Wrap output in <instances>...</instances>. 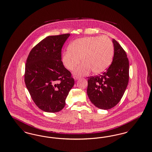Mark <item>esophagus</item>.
<instances>
[{"mask_svg": "<svg viewBox=\"0 0 152 152\" xmlns=\"http://www.w3.org/2000/svg\"><path fill=\"white\" fill-rule=\"evenodd\" d=\"M79 78V76H75V77H74V79H75V80H77V79H78Z\"/></svg>", "mask_w": 152, "mask_h": 152, "instance_id": "1", "label": "esophagus"}]
</instances>
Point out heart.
I'll list each match as a JSON object with an SVG mask.
<instances>
[{"mask_svg": "<svg viewBox=\"0 0 152 152\" xmlns=\"http://www.w3.org/2000/svg\"><path fill=\"white\" fill-rule=\"evenodd\" d=\"M114 46L107 36L86 37L74 41L63 54V63L68 70L83 76L92 72L99 74L109 67L113 57Z\"/></svg>", "mask_w": 152, "mask_h": 152, "instance_id": "heart-1", "label": "heart"}]
</instances>
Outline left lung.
<instances>
[{
  "mask_svg": "<svg viewBox=\"0 0 152 152\" xmlns=\"http://www.w3.org/2000/svg\"><path fill=\"white\" fill-rule=\"evenodd\" d=\"M113 61L107 70L88 77L87 94L91 103L101 109L109 110L119 102L129 81V61L124 50L114 39Z\"/></svg>",
  "mask_w": 152,
  "mask_h": 152,
  "instance_id": "obj_1",
  "label": "left lung"
}]
</instances>
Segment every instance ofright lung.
<instances>
[{
    "instance_id": "obj_1",
    "label": "right lung",
    "mask_w": 152,
    "mask_h": 152,
    "mask_svg": "<svg viewBox=\"0 0 152 152\" xmlns=\"http://www.w3.org/2000/svg\"><path fill=\"white\" fill-rule=\"evenodd\" d=\"M69 36L67 33L47 37L31 49L26 61V86L37 106L48 113L64 108L75 83L61 61V49Z\"/></svg>"
}]
</instances>
